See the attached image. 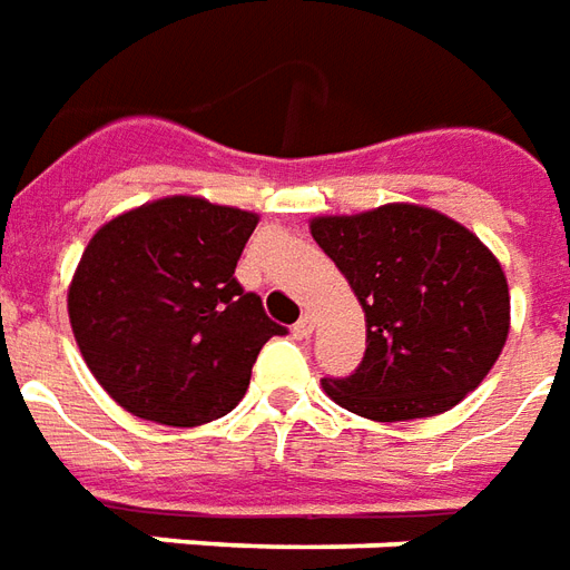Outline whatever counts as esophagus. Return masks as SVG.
<instances>
[{
	"mask_svg": "<svg viewBox=\"0 0 570 570\" xmlns=\"http://www.w3.org/2000/svg\"><path fill=\"white\" fill-rule=\"evenodd\" d=\"M311 333H314V317L305 314V317L293 326V335H296V338H311Z\"/></svg>",
	"mask_w": 570,
	"mask_h": 570,
	"instance_id": "1",
	"label": "esophagus"
}]
</instances>
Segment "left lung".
<instances>
[{
	"instance_id": "left-lung-1",
	"label": "left lung",
	"mask_w": 570,
	"mask_h": 570,
	"mask_svg": "<svg viewBox=\"0 0 570 570\" xmlns=\"http://www.w3.org/2000/svg\"><path fill=\"white\" fill-rule=\"evenodd\" d=\"M311 237L335 262L366 317V357L326 396L370 421L433 419L458 406L501 357L510 286L470 228L421 204L314 216Z\"/></svg>"
}]
</instances>
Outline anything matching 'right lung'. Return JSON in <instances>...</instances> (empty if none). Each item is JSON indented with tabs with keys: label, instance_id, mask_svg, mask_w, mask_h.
I'll return each mask as SVG.
<instances>
[{
	"label": "right lung",
	"instance_id": "obj_1",
	"mask_svg": "<svg viewBox=\"0 0 570 570\" xmlns=\"http://www.w3.org/2000/svg\"><path fill=\"white\" fill-rule=\"evenodd\" d=\"M259 213L167 195L104 223L69 281L81 357L130 415L200 428L244 400L262 345L286 333L235 268Z\"/></svg>",
	"mask_w": 570,
	"mask_h": 570
}]
</instances>
